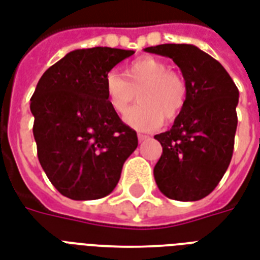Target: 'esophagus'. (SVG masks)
Here are the masks:
<instances>
[{"label": "esophagus", "mask_w": 260, "mask_h": 260, "mask_svg": "<svg viewBox=\"0 0 260 260\" xmlns=\"http://www.w3.org/2000/svg\"><path fill=\"white\" fill-rule=\"evenodd\" d=\"M149 136H146V134H138V141L142 142V141H146V140H149Z\"/></svg>", "instance_id": "esophagus-1"}]
</instances>
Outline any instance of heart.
Here are the masks:
<instances>
[{
  "label": "heart",
  "mask_w": 260,
  "mask_h": 260,
  "mask_svg": "<svg viewBox=\"0 0 260 260\" xmlns=\"http://www.w3.org/2000/svg\"><path fill=\"white\" fill-rule=\"evenodd\" d=\"M105 97L114 112L122 115L136 99L140 104L128 109L124 123L140 132L159 128L165 118L173 120L185 108L188 86L183 78L155 57H140L128 64L123 77L111 71L104 79Z\"/></svg>",
  "instance_id": "obj_1"
}]
</instances>
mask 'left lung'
<instances>
[{
  "instance_id": "left-lung-1",
  "label": "left lung",
  "mask_w": 260,
  "mask_h": 260,
  "mask_svg": "<svg viewBox=\"0 0 260 260\" xmlns=\"http://www.w3.org/2000/svg\"><path fill=\"white\" fill-rule=\"evenodd\" d=\"M144 50L173 58L188 86L186 104L173 127L155 136L163 148L153 169L156 185L169 199L196 202L215 189L230 165L239 89L222 64L194 45Z\"/></svg>"
}]
</instances>
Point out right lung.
<instances>
[{
  "mask_svg": "<svg viewBox=\"0 0 260 260\" xmlns=\"http://www.w3.org/2000/svg\"><path fill=\"white\" fill-rule=\"evenodd\" d=\"M134 50L77 49L49 67L31 97L38 159L50 182L72 200H95L118 185L137 133L109 107L104 79Z\"/></svg>",
  "mask_w": 260,
  "mask_h": 260,
  "instance_id": "obj_1",
  "label": "right lung"
}]
</instances>
